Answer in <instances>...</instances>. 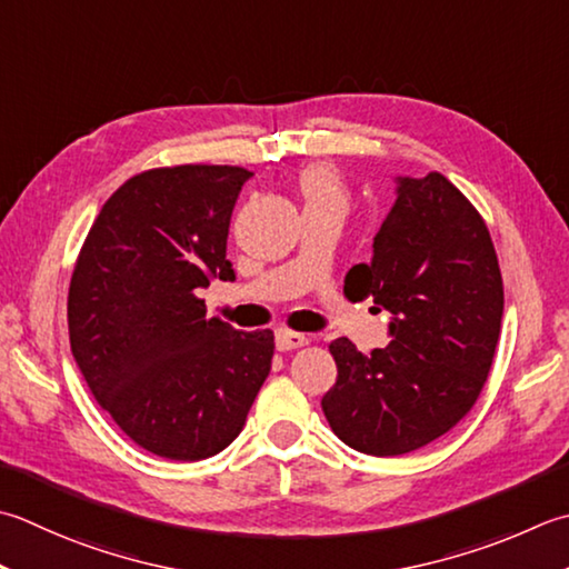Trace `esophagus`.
<instances>
[{"label":"esophagus","instance_id":"esophagus-1","mask_svg":"<svg viewBox=\"0 0 569 569\" xmlns=\"http://www.w3.org/2000/svg\"><path fill=\"white\" fill-rule=\"evenodd\" d=\"M303 345H308V336H303V332H293V330L276 332V348L281 352L298 350V348H303Z\"/></svg>","mask_w":569,"mask_h":569}]
</instances>
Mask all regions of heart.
Masks as SVG:
<instances>
[{
	"instance_id": "1",
	"label": "heart",
	"mask_w": 569,
	"mask_h": 569,
	"mask_svg": "<svg viewBox=\"0 0 569 569\" xmlns=\"http://www.w3.org/2000/svg\"><path fill=\"white\" fill-rule=\"evenodd\" d=\"M300 194H303L306 207L318 204H336L345 209L348 204V189L342 184V177L338 174L336 167L330 164H310L300 172Z\"/></svg>"
}]
</instances>
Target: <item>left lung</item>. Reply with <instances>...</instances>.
Returning a JSON list of instances; mask_svg holds the SVG:
<instances>
[{"label":"left lung","mask_w":569,"mask_h":569,"mask_svg":"<svg viewBox=\"0 0 569 569\" xmlns=\"http://www.w3.org/2000/svg\"><path fill=\"white\" fill-rule=\"evenodd\" d=\"M397 182L372 261L345 276L350 300L392 313V342L362 355L332 340L338 382L322 397L338 439L370 456L417 451L469 415L503 318V278L478 209L441 172Z\"/></svg>","instance_id":"1"}]
</instances>
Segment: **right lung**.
<instances>
[{"label":"right lung","instance_id":"obj_1","mask_svg":"<svg viewBox=\"0 0 569 569\" xmlns=\"http://www.w3.org/2000/svg\"><path fill=\"white\" fill-rule=\"evenodd\" d=\"M253 172L174 164L122 182L100 209L69 286L83 380L122 433L154 456L199 461L239 437L271 372L273 330H233L197 296L233 281L231 209Z\"/></svg>","mask_w":569,"mask_h":569}]
</instances>
